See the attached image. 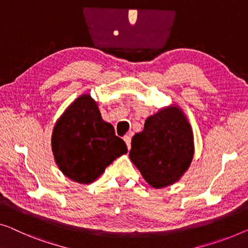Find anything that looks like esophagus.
Instances as JSON below:
<instances>
[{"instance_id": "obj_1", "label": "esophagus", "mask_w": 248, "mask_h": 248, "mask_svg": "<svg viewBox=\"0 0 248 248\" xmlns=\"http://www.w3.org/2000/svg\"><path fill=\"white\" fill-rule=\"evenodd\" d=\"M124 140L125 142V145H127L128 149H130V146H131V137L130 136H124Z\"/></svg>"}]
</instances>
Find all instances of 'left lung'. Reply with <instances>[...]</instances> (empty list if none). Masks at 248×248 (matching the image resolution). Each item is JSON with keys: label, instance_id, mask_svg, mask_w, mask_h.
<instances>
[{"label": "left lung", "instance_id": "left-lung-1", "mask_svg": "<svg viewBox=\"0 0 248 248\" xmlns=\"http://www.w3.org/2000/svg\"><path fill=\"white\" fill-rule=\"evenodd\" d=\"M129 156L150 186L178 182L194 156L193 131L182 110L168 107L148 117L131 140Z\"/></svg>", "mask_w": 248, "mask_h": 248}]
</instances>
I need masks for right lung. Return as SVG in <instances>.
<instances>
[{"label":"right lung","instance_id":"obj_1","mask_svg":"<svg viewBox=\"0 0 248 248\" xmlns=\"http://www.w3.org/2000/svg\"><path fill=\"white\" fill-rule=\"evenodd\" d=\"M51 142L58 167L80 184L94 182L107 166L128 151L112 124L102 120L90 94L69 106L54 125Z\"/></svg>","mask_w":248,"mask_h":248}]
</instances>
